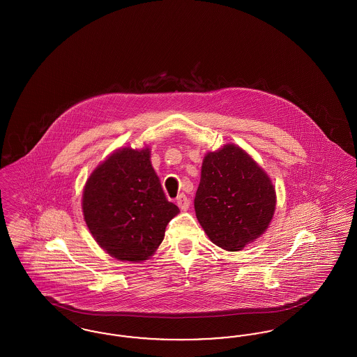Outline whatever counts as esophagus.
Listing matches in <instances>:
<instances>
[{
	"mask_svg": "<svg viewBox=\"0 0 357 357\" xmlns=\"http://www.w3.org/2000/svg\"><path fill=\"white\" fill-rule=\"evenodd\" d=\"M176 204H178L182 210L186 211L187 208L190 207V201H188V198H187L185 194H179V195L176 197Z\"/></svg>",
	"mask_w": 357,
	"mask_h": 357,
	"instance_id": "34e87169",
	"label": "esophagus"
}]
</instances>
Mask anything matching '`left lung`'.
Segmentation results:
<instances>
[{"label":"left lung","instance_id":"left-lung-1","mask_svg":"<svg viewBox=\"0 0 357 357\" xmlns=\"http://www.w3.org/2000/svg\"><path fill=\"white\" fill-rule=\"evenodd\" d=\"M194 207L210 241L227 252H238L268 229L275 190L249 153L226 144L206 153Z\"/></svg>","mask_w":357,"mask_h":357}]
</instances>
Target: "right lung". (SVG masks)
<instances>
[{"label":"right lung","mask_w":357,"mask_h":357,"mask_svg":"<svg viewBox=\"0 0 357 357\" xmlns=\"http://www.w3.org/2000/svg\"><path fill=\"white\" fill-rule=\"evenodd\" d=\"M83 213L92 237L108 255L140 262L155 253L179 208L163 192L150 149L126 147L89 175Z\"/></svg>","instance_id":"1"}]
</instances>
